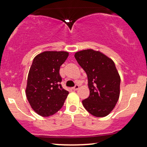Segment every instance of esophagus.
<instances>
[{
	"instance_id": "obj_1",
	"label": "esophagus",
	"mask_w": 147,
	"mask_h": 147,
	"mask_svg": "<svg viewBox=\"0 0 147 147\" xmlns=\"http://www.w3.org/2000/svg\"><path fill=\"white\" fill-rule=\"evenodd\" d=\"M79 85H75V86H74L73 88H72V89H73L74 90H78V89H79Z\"/></svg>"
}]
</instances>
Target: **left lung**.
<instances>
[{
	"label": "left lung",
	"mask_w": 147,
	"mask_h": 147,
	"mask_svg": "<svg viewBox=\"0 0 147 147\" xmlns=\"http://www.w3.org/2000/svg\"><path fill=\"white\" fill-rule=\"evenodd\" d=\"M75 57L88 77L90 95L82 101L84 107L95 117H105L113 110L120 92V77L113 61L92 49L76 52Z\"/></svg>",
	"instance_id": "obj_1"
}]
</instances>
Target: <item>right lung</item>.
<instances>
[{"instance_id": "right-lung-1", "label": "right lung", "mask_w": 147, "mask_h": 147, "mask_svg": "<svg viewBox=\"0 0 147 147\" xmlns=\"http://www.w3.org/2000/svg\"><path fill=\"white\" fill-rule=\"evenodd\" d=\"M64 51H45L34 59L25 90L32 109L43 117L56 113L63 106L68 91L61 85L60 66L68 57Z\"/></svg>"}]
</instances>
